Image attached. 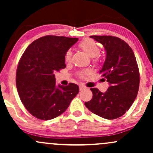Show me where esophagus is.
I'll use <instances>...</instances> for the list:
<instances>
[{"label": "esophagus", "instance_id": "1", "mask_svg": "<svg viewBox=\"0 0 153 153\" xmlns=\"http://www.w3.org/2000/svg\"><path fill=\"white\" fill-rule=\"evenodd\" d=\"M79 89H80V91H83L85 89H86V87L84 86V85H80L79 86Z\"/></svg>", "mask_w": 153, "mask_h": 153}]
</instances>
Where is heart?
Listing matches in <instances>:
<instances>
[{"mask_svg": "<svg viewBox=\"0 0 153 153\" xmlns=\"http://www.w3.org/2000/svg\"><path fill=\"white\" fill-rule=\"evenodd\" d=\"M78 47H80L81 50L85 52L89 57H94V60L95 62H97L99 61L98 58V54L100 53V47L97 43L94 41V39H85L82 40L79 43ZM72 52L71 50H68L65 54V62H70L71 59ZM85 73L83 72H80L78 73V75L81 78H83L85 76Z\"/></svg>", "mask_w": 153, "mask_h": 153, "instance_id": "obj_1", "label": "heart"}]
</instances>
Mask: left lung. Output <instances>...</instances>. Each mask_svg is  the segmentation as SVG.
<instances>
[{
    "label": "left lung",
    "mask_w": 153,
    "mask_h": 153,
    "mask_svg": "<svg viewBox=\"0 0 153 153\" xmlns=\"http://www.w3.org/2000/svg\"><path fill=\"white\" fill-rule=\"evenodd\" d=\"M104 47L106 57L99 73L109 83L105 93L91 88L93 98L85 102L95 114L107 119L122 117L136 99L140 73L134 52L124 40L112 36H91ZM104 79V78H103Z\"/></svg>",
    "instance_id": "obj_1"
}]
</instances>
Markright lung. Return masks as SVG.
Masks as SVG:
<instances>
[{"label": "right lung", "instance_id": "add662e5", "mask_svg": "<svg viewBox=\"0 0 153 153\" xmlns=\"http://www.w3.org/2000/svg\"><path fill=\"white\" fill-rule=\"evenodd\" d=\"M78 38L47 35L28 46L16 70L17 91L26 110L50 120L62 114L79 92L76 84L56 87L54 73L66 67L65 54Z\"/></svg>", "mask_w": 153, "mask_h": 153}]
</instances>
